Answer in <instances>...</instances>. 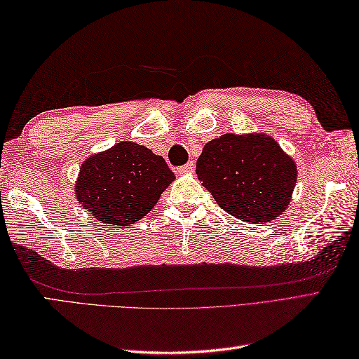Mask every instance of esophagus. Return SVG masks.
I'll use <instances>...</instances> for the list:
<instances>
[{
    "mask_svg": "<svg viewBox=\"0 0 359 359\" xmlns=\"http://www.w3.org/2000/svg\"><path fill=\"white\" fill-rule=\"evenodd\" d=\"M194 170H196V165L193 162H188L184 166L177 168V172H180V174H191V172H194Z\"/></svg>",
    "mask_w": 359,
    "mask_h": 359,
    "instance_id": "esophagus-1",
    "label": "esophagus"
}]
</instances>
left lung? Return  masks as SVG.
I'll return each instance as SVG.
<instances>
[{
	"label": "left lung",
	"instance_id": "8db88e82",
	"mask_svg": "<svg viewBox=\"0 0 359 359\" xmlns=\"http://www.w3.org/2000/svg\"><path fill=\"white\" fill-rule=\"evenodd\" d=\"M196 172L220 208L251 224L279 217L297 179L294 160L262 133L212 139L197 158Z\"/></svg>",
	"mask_w": 359,
	"mask_h": 359
}]
</instances>
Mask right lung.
Here are the masks:
<instances>
[{
    "mask_svg": "<svg viewBox=\"0 0 359 359\" xmlns=\"http://www.w3.org/2000/svg\"><path fill=\"white\" fill-rule=\"evenodd\" d=\"M174 179L162 156L135 142H120L81 163L74 189L98 222L128 226L156 207Z\"/></svg>",
    "mask_w": 359,
    "mask_h": 359,
    "instance_id": "add662e5",
    "label": "right lung"
}]
</instances>
